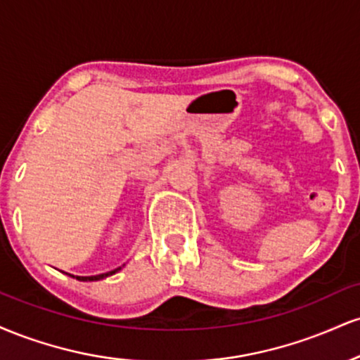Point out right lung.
<instances>
[{
    "label": "right lung",
    "mask_w": 360,
    "mask_h": 360,
    "mask_svg": "<svg viewBox=\"0 0 360 360\" xmlns=\"http://www.w3.org/2000/svg\"><path fill=\"white\" fill-rule=\"evenodd\" d=\"M120 269H122V267H118V269H113L110 272H105V274H98V276H76V279L77 281H100L103 278H108V276L115 274V272H118ZM72 278H74V276H72Z\"/></svg>",
    "instance_id": "add662e5"
}]
</instances>
